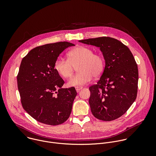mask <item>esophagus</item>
I'll use <instances>...</instances> for the list:
<instances>
[{"mask_svg":"<svg viewBox=\"0 0 156 156\" xmlns=\"http://www.w3.org/2000/svg\"><path fill=\"white\" fill-rule=\"evenodd\" d=\"M83 88V87L82 86H76L75 87V89H76V91L78 93L81 90H82V89Z\"/></svg>","mask_w":156,"mask_h":156,"instance_id":"obj_1","label":"esophagus"}]
</instances>
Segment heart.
Returning a JSON list of instances; mask_svg holds the SVG:
<instances>
[{"instance_id": "b5f03b06", "label": "heart", "mask_w": 156, "mask_h": 156, "mask_svg": "<svg viewBox=\"0 0 156 156\" xmlns=\"http://www.w3.org/2000/svg\"><path fill=\"white\" fill-rule=\"evenodd\" d=\"M77 66L78 72L68 81L69 86L84 85L93 78L99 76L104 69L103 57L87 47L78 46L68 53V59L58 57L55 61L54 69L63 78H70Z\"/></svg>"}]
</instances>
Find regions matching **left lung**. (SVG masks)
I'll return each mask as SVG.
<instances>
[{
    "instance_id": "obj_1",
    "label": "left lung",
    "mask_w": 156,
    "mask_h": 156,
    "mask_svg": "<svg viewBox=\"0 0 156 156\" xmlns=\"http://www.w3.org/2000/svg\"><path fill=\"white\" fill-rule=\"evenodd\" d=\"M79 42L99 48L105 60L99 80L89 88L91 112L101 120H115L126 112L137 96L138 69L135 58L127 46L112 37H100Z\"/></svg>"
}]
</instances>
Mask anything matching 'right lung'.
<instances>
[{
  "label": "right lung",
  "instance_id": "obj_1",
  "mask_svg": "<svg viewBox=\"0 0 156 156\" xmlns=\"http://www.w3.org/2000/svg\"><path fill=\"white\" fill-rule=\"evenodd\" d=\"M68 42L48 44L31 50L21 60L17 75L22 106L37 121L58 125L67 120L77 93L74 87L62 88L64 81L54 69V63Z\"/></svg>",
  "mask_w": 156,
  "mask_h": 156
}]
</instances>
